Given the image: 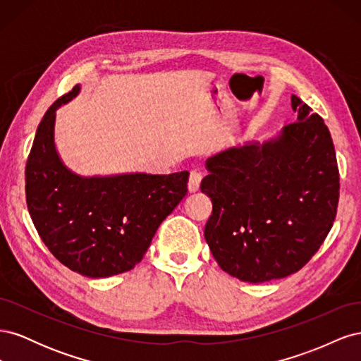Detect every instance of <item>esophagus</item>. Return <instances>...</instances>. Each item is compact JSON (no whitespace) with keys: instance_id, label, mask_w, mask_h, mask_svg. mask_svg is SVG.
<instances>
[{"instance_id":"obj_1","label":"esophagus","mask_w":361,"mask_h":361,"mask_svg":"<svg viewBox=\"0 0 361 361\" xmlns=\"http://www.w3.org/2000/svg\"><path fill=\"white\" fill-rule=\"evenodd\" d=\"M200 182H202V173L197 170H192L190 173V179H188V190L191 192L199 191L200 188Z\"/></svg>"}]
</instances>
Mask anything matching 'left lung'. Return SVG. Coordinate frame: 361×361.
<instances>
[{"mask_svg": "<svg viewBox=\"0 0 361 361\" xmlns=\"http://www.w3.org/2000/svg\"><path fill=\"white\" fill-rule=\"evenodd\" d=\"M297 122L265 143L206 159L200 190L212 200L204 239L223 271L264 283L300 271L333 227L338 169L321 116L292 94Z\"/></svg>", "mask_w": 361, "mask_h": 361, "instance_id": "left-lung-1", "label": "left lung"}]
</instances>
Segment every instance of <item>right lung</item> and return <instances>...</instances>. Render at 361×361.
I'll return each mask as SVG.
<instances>
[{"label": "right lung", "mask_w": 361, "mask_h": 361, "mask_svg": "<svg viewBox=\"0 0 361 361\" xmlns=\"http://www.w3.org/2000/svg\"><path fill=\"white\" fill-rule=\"evenodd\" d=\"M80 85L54 102L39 123L25 167V195L42 241L64 267L104 279L133 269L159 224L187 195L188 171L84 178L71 171L54 141L56 111Z\"/></svg>", "instance_id": "obj_1"}]
</instances>
